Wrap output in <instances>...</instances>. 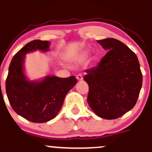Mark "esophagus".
Listing matches in <instances>:
<instances>
[{
	"mask_svg": "<svg viewBox=\"0 0 152 152\" xmlns=\"http://www.w3.org/2000/svg\"><path fill=\"white\" fill-rule=\"evenodd\" d=\"M76 79L78 80V81H82L83 80V76H82L81 74H78L76 76Z\"/></svg>",
	"mask_w": 152,
	"mask_h": 152,
	"instance_id": "obj_1",
	"label": "esophagus"
}]
</instances>
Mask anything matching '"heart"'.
<instances>
[{"label":"heart","mask_w":152,"mask_h":152,"mask_svg":"<svg viewBox=\"0 0 152 152\" xmlns=\"http://www.w3.org/2000/svg\"><path fill=\"white\" fill-rule=\"evenodd\" d=\"M88 56V52L85 50V51H82L80 53H78L77 56H76L75 58V61H77V62H81L83 61L86 59Z\"/></svg>","instance_id":"b5f03b06"}]
</instances>
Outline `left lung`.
Returning <instances> with one entry per match:
<instances>
[{
  "mask_svg": "<svg viewBox=\"0 0 152 152\" xmlns=\"http://www.w3.org/2000/svg\"><path fill=\"white\" fill-rule=\"evenodd\" d=\"M107 53L95 67L85 71L89 86L87 102L105 119L121 117L133 109L142 86L140 64L135 53L115 38L97 41Z\"/></svg>",
  "mask_w": 152,
  "mask_h": 152,
  "instance_id": "8db88e82",
  "label": "left lung"
}]
</instances>
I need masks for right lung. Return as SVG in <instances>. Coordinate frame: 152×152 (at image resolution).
Segmentation results:
<instances>
[{
    "instance_id": "1",
    "label": "right lung",
    "mask_w": 152,
    "mask_h": 152,
    "mask_svg": "<svg viewBox=\"0 0 152 152\" xmlns=\"http://www.w3.org/2000/svg\"><path fill=\"white\" fill-rule=\"evenodd\" d=\"M49 41L34 40L13 57L6 81L7 96L16 114L34 123H43L56 116L68 92L77 83L74 76L60 78L46 76L37 80L26 76V55L36 50L48 52Z\"/></svg>"
}]
</instances>
